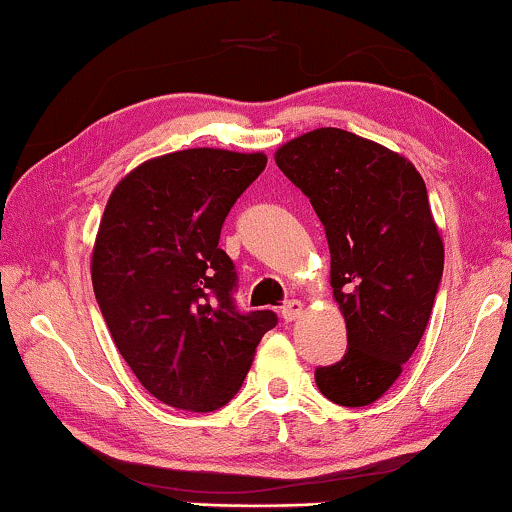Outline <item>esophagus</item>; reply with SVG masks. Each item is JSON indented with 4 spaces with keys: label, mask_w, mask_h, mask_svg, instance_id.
Returning a JSON list of instances; mask_svg holds the SVG:
<instances>
[{
    "label": "esophagus",
    "mask_w": 512,
    "mask_h": 512,
    "mask_svg": "<svg viewBox=\"0 0 512 512\" xmlns=\"http://www.w3.org/2000/svg\"><path fill=\"white\" fill-rule=\"evenodd\" d=\"M303 310H305V305L300 303V300H289V303L282 307V319L284 321H296L300 314H303Z\"/></svg>",
    "instance_id": "esophagus-1"
}]
</instances>
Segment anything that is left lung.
I'll return each instance as SVG.
<instances>
[{
  "label": "left lung",
  "mask_w": 512,
  "mask_h": 512,
  "mask_svg": "<svg viewBox=\"0 0 512 512\" xmlns=\"http://www.w3.org/2000/svg\"><path fill=\"white\" fill-rule=\"evenodd\" d=\"M275 163L324 223L347 352L314 380L328 401L363 408L403 373L429 324L445 247L422 174L401 153L340 128L305 132Z\"/></svg>",
  "instance_id": "8db88e82"
}]
</instances>
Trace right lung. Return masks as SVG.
Here are the masks:
<instances>
[{"instance_id": "1", "label": "right lung", "mask_w": 512, "mask_h": 512, "mask_svg": "<svg viewBox=\"0 0 512 512\" xmlns=\"http://www.w3.org/2000/svg\"><path fill=\"white\" fill-rule=\"evenodd\" d=\"M265 163L261 151L165 153L125 174L104 207L90 258L97 305L142 387L172 408H223L277 324L270 310H235V265L219 249Z\"/></svg>"}]
</instances>
